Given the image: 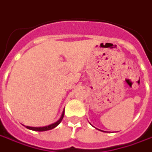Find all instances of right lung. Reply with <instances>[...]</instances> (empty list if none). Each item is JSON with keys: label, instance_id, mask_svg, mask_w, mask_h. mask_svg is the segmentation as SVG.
Wrapping results in <instances>:
<instances>
[{"label": "right lung", "instance_id": "add662e5", "mask_svg": "<svg viewBox=\"0 0 152 152\" xmlns=\"http://www.w3.org/2000/svg\"><path fill=\"white\" fill-rule=\"evenodd\" d=\"M63 116H64V111H63V114H62V116L60 117V119L58 121L55 122V123H53L52 124H50V125H48V126H45V127H29V126H26V128H28L29 129H31V130H34V131H46V130H50V129H52L53 128H55L57 125H58L60 124V122L62 121L63 120Z\"/></svg>", "mask_w": 152, "mask_h": 152}]
</instances>
